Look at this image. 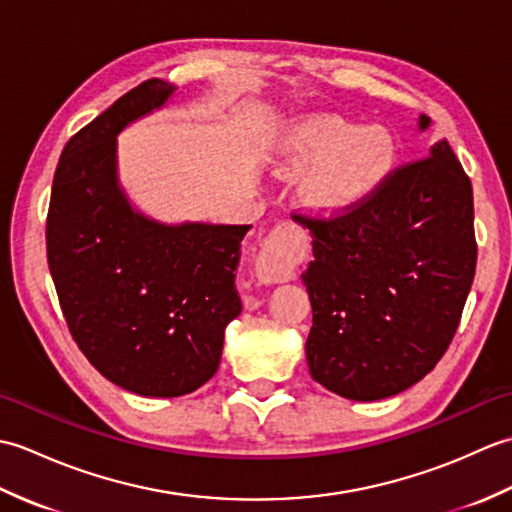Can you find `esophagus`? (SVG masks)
Here are the masks:
<instances>
[{"label": "esophagus", "mask_w": 512, "mask_h": 512, "mask_svg": "<svg viewBox=\"0 0 512 512\" xmlns=\"http://www.w3.org/2000/svg\"><path fill=\"white\" fill-rule=\"evenodd\" d=\"M301 257V244L297 235L273 231L262 246L255 262V275L262 284H281L295 273V266Z\"/></svg>", "instance_id": "esophagus-1"}]
</instances>
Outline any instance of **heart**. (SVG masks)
<instances>
[{
  "label": "heart",
  "mask_w": 512,
  "mask_h": 512,
  "mask_svg": "<svg viewBox=\"0 0 512 512\" xmlns=\"http://www.w3.org/2000/svg\"><path fill=\"white\" fill-rule=\"evenodd\" d=\"M394 140L380 127L354 125L336 114H312L281 136L279 173H308L301 200L314 215L336 217L361 206L394 169Z\"/></svg>",
  "instance_id": "obj_1"
}]
</instances>
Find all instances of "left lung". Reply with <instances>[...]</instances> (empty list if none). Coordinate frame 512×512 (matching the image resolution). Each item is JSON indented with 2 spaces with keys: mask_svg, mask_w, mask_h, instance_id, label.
<instances>
[{
  "mask_svg": "<svg viewBox=\"0 0 512 512\" xmlns=\"http://www.w3.org/2000/svg\"><path fill=\"white\" fill-rule=\"evenodd\" d=\"M420 116V129L429 127ZM394 169L361 206L312 233V378L350 400L396 396L427 376L458 330L475 277L473 187L447 140Z\"/></svg>",
  "mask_w": 512,
  "mask_h": 512,
  "instance_id": "obj_1",
  "label": "left lung"
}]
</instances>
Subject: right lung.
Returning a JSON list of instances; mask_svg holds the SVG:
<instances>
[{
    "mask_svg": "<svg viewBox=\"0 0 512 512\" xmlns=\"http://www.w3.org/2000/svg\"><path fill=\"white\" fill-rule=\"evenodd\" d=\"M176 92L149 79L76 132L59 158L46 224L50 275L72 339L114 385L173 398L220 365L239 312V246L250 226L162 224L118 184L116 136Z\"/></svg>",
    "mask_w": 512,
    "mask_h": 512,
    "instance_id": "obj_1",
    "label": "right lung"
}]
</instances>
